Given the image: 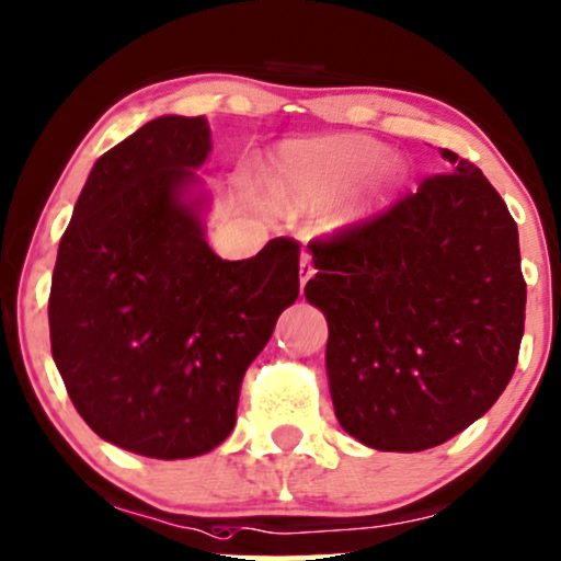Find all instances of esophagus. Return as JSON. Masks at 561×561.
<instances>
[{
    "label": "esophagus",
    "mask_w": 561,
    "mask_h": 561,
    "mask_svg": "<svg viewBox=\"0 0 561 561\" xmlns=\"http://www.w3.org/2000/svg\"><path fill=\"white\" fill-rule=\"evenodd\" d=\"M314 275V265H311L309 254H301V263H298V280H301V290L307 286V280Z\"/></svg>",
    "instance_id": "esophagus-1"
}]
</instances>
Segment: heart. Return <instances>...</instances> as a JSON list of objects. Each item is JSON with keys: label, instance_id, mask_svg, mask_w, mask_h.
I'll return each mask as SVG.
<instances>
[{"label": "heart", "instance_id": "heart-1", "mask_svg": "<svg viewBox=\"0 0 561 561\" xmlns=\"http://www.w3.org/2000/svg\"><path fill=\"white\" fill-rule=\"evenodd\" d=\"M387 154L389 149L383 144L366 136H327L286 144L275 151L267 167L271 198L286 210L314 214L343 194L337 204L333 202L334 207L329 205L324 224L332 231L363 227L389 208L404 183L402 164L387 159Z\"/></svg>", "mask_w": 561, "mask_h": 561}]
</instances>
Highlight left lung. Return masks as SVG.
Segmentation results:
<instances>
[{"label":"left lung","instance_id":"left-lung-1","mask_svg":"<svg viewBox=\"0 0 561 561\" xmlns=\"http://www.w3.org/2000/svg\"><path fill=\"white\" fill-rule=\"evenodd\" d=\"M448 174L363 227L311 242L307 301L330 327L340 425L376 450L435 448L513 378L526 319L518 227L490 180L443 149Z\"/></svg>","mask_w":561,"mask_h":561}]
</instances>
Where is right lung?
<instances>
[{
  "instance_id": "right-lung-1",
  "label": "right lung",
  "mask_w": 561,
  "mask_h": 561,
  "mask_svg": "<svg viewBox=\"0 0 561 561\" xmlns=\"http://www.w3.org/2000/svg\"><path fill=\"white\" fill-rule=\"evenodd\" d=\"M208 121L159 115L92 167L58 244L50 353L100 438L149 458L227 440L244 370L298 296V244L206 242Z\"/></svg>"
}]
</instances>
